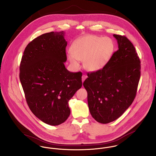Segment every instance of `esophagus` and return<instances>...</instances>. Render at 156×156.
I'll return each mask as SVG.
<instances>
[{
	"label": "esophagus",
	"mask_w": 156,
	"mask_h": 156,
	"mask_svg": "<svg viewBox=\"0 0 156 156\" xmlns=\"http://www.w3.org/2000/svg\"><path fill=\"white\" fill-rule=\"evenodd\" d=\"M87 78V75H83L82 76V81H83V82H84V80H85Z\"/></svg>",
	"instance_id": "esophagus-1"
}]
</instances>
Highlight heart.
Instances as JSON below:
<instances>
[{
    "label": "heart",
    "mask_w": 156,
    "mask_h": 156,
    "mask_svg": "<svg viewBox=\"0 0 156 156\" xmlns=\"http://www.w3.org/2000/svg\"><path fill=\"white\" fill-rule=\"evenodd\" d=\"M115 50L113 41L108 37L88 35L76 39L71 45L68 58L75 68L83 60L84 67L90 72L103 69L111 59Z\"/></svg>",
    "instance_id": "obj_1"
}]
</instances>
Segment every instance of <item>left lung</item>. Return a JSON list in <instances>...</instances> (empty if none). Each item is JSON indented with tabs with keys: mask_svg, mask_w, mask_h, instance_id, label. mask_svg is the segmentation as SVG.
Segmentation results:
<instances>
[{
	"mask_svg": "<svg viewBox=\"0 0 156 156\" xmlns=\"http://www.w3.org/2000/svg\"><path fill=\"white\" fill-rule=\"evenodd\" d=\"M113 37L119 49L103 69L88 73L83 83L92 117L104 124L118 119L131 105L141 76V62L132 43L125 36Z\"/></svg>",
	"mask_w": 156,
	"mask_h": 156,
	"instance_id": "obj_1",
	"label": "left lung"
}]
</instances>
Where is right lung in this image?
<instances>
[{
	"label": "right lung",
	"instance_id": "1",
	"mask_svg": "<svg viewBox=\"0 0 156 156\" xmlns=\"http://www.w3.org/2000/svg\"><path fill=\"white\" fill-rule=\"evenodd\" d=\"M65 32L37 37L25 48L20 66V80L33 113L52 126L70 115L69 100L82 87V73L65 68L67 41Z\"/></svg>",
	"mask_w": 156,
	"mask_h": 156
}]
</instances>
